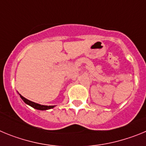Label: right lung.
I'll return each instance as SVG.
<instances>
[{
    "instance_id": "1",
    "label": "right lung",
    "mask_w": 146,
    "mask_h": 146,
    "mask_svg": "<svg viewBox=\"0 0 146 146\" xmlns=\"http://www.w3.org/2000/svg\"><path fill=\"white\" fill-rule=\"evenodd\" d=\"M20 97H21V99L23 100V102H24L25 104H28V105H30L31 107L33 108L34 109L39 110H46L52 109V108H53L54 107H55V105H54V106H47V105H42V104H37V103H35V102H33L30 101V100H28V99H25V97H23V96H21L20 94Z\"/></svg>"
}]
</instances>
